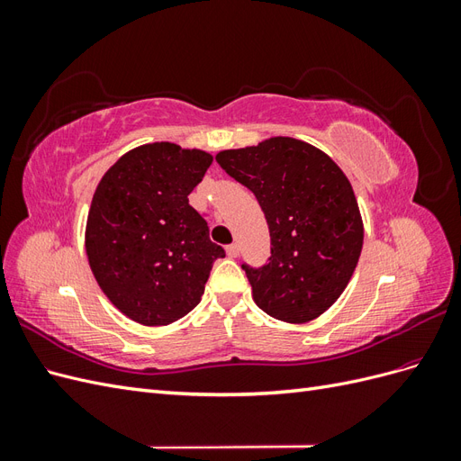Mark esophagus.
I'll return each mask as SVG.
<instances>
[{
	"mask_svg": "<svg viewBox=\"0 0 461 461\" xmlns=\"http://www.w3.org/2000/svg\"><path fill=\"white\" fill-rule=\"evenodd\" d=\"M239 252H240L239 244H230V246H227V254H229L230 258H236V256H239Z\"/></svg>",
	"mask_w": 461,
	"mask_h": 461,
	"instance_id": "1",
	"label": "esophagus"
}]
</instances>
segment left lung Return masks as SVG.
<instances>
[{
  "mask_svg": "<svg viewBox=\"0 0 461 461\" xmlns=\"http://www.w3.org/2000/svg\"><path fill=\"white\" fill-rule=\"evenodd\" d=\"M215 159L254 192L269 225V263L242 265L254 302L294 325L325 313L350 283L364 246L350 180L325 151L288 136L222 149Z\"/></svg>",
  "mask_w": 461,
  "mask_h": 461,
  "instance_id": "1",
  "label": "left lung"
}]
</instances>
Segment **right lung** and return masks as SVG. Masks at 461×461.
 Returning <instances> with one entry per match:
<instances>
[{
    "label": "right lung",
    "mask_w": 461,
    "mask_h": 461,
    "mask_svg": "<svg viewBox=\"0 0 461 461\" xmlns=\"http://www.w3.org/2000/svg\"><path fill=\"white\" fill-rule=\"evenodd\" d=\"M213 156L171 142L138 146L111 165L86 221L90 269L115 308L146 327L169 325L202 300L213 261L205 219L188 203Z\"/></svg>",
    "instance_id": "add662e5"
}]
</instances>
